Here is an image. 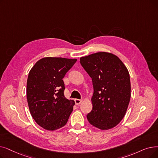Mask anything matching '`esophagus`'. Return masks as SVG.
Wrapping results in <instances>:
<instances>
[{"label": "esophagus", "mask_w": 158, "mask_h": 158, "mask_svg": "<svg viewBox=\"0 0 158 158\" xmlns=\"http://www.w3.org/2000/svg\"><path fill=\"white\" fill-rule=\"evenodd\" d=\"M74 101H75V105H78L81 104V102H82L81 99H75Z\"/></svg>", "instance_id": "obj_1"}]
</instances>
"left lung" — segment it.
<instances>
[{"label":"left lung","mask_w":158,"mask_h":158,"mask_svg":"<svg viewBox=\"0 0 158 158\" xmlns=\"http://www.w3.org/2000/svg\"><path fill=\"white\" fill-rule=\"evenodd\" d=\"M92 79L93 108L86 115L92 125L108 130L124 118L130 100V80L127 67L118 57L98 52L80 58Z\"/></svg>","instance_id":"1"}]
</instances>
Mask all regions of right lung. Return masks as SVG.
Listing matches in <instances>:
<instances>
[{"label":"right lung","mask_w":158,"mask_h":158,"mask_svg":"<svg viewBox=\"0 0 158 158\" xmlns=\"http://www.w3.org/2000/svg\"><path fill=\"white\" fill-rule=\"evenodd\" d=\"M76 61L75 59L44 57L29 72L26 96L30 111L33 119L46 130L64 127L73 111L75 102L64 97L63 79Z\"/></svg>","instance_id":"obj_1"}]
</instances>
